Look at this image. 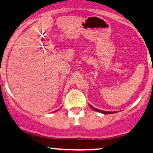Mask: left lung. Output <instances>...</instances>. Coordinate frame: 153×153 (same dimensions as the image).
<instances>
[{
    "instance_id": "left-lung-1",
    "label": "left lung",
    "mask_w": 153,
    "mask_h": 153,
    "mask_svg": "<svg viewBox=\"0 0 153 153\" xmlns=\"http://www.w3.org/2000/svg\"><path fill=\"white\" fill-rule=\"evenodd\" d=\"M90 107H91V108H92L93 110H94L95 111H97V112H100V113H104V114H111V113H116V112H108V111H101V110H99V109H97V108H94L93 106H91V105H90Z\"/></svg>"
}]
</instances>
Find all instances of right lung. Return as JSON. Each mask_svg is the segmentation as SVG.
I'll return each instance as SVG.
<instances>
[{
    "mask_svg": "<svg viewBox=\"0 0 153 153\" xmlns=\"http://www.w3.org/2000/svg\"><path fill=\"white\" fill-rule=\"evenodd\" d=\"M57 111H58V110H57ZM56 111H55V112H56Z\"/></svg>",
    "mask_w": 153,
    "mask_h": 153,
    "instance_id": "add662e5",
    "label": "right lung"
}]
</instances>
